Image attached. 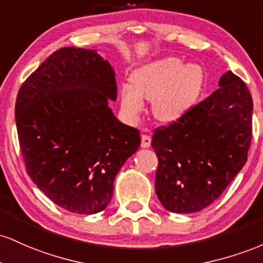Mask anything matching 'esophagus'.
Here are the masks:
<instances>
[{
  "label": "esophagus",
  "instance_id": "obj_1",
  "mask_svg": "<svg viewBox=\"0 0 263 263\" xmlns=\"http://www.w3.org/2000/svg\"><path fill=\"white\" fill-rule=\"evenodd\" d=\"M152 144V138L149 135H141V147H149Z\"/></svg>",
  "mask_w": 263,
  "mask_h": 263
}]
</instances>
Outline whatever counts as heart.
<instances>
[{
	"label": "heart",
	"mask_w": 263,
	"mask_h": 263,
	"mask_svg": "<svg viewBox=\"0 0 263 263\" xmlns=\"http://www.w3.org/2000/svg\"><path fill=\"white\" fill-rule=\"evenodd\" d=\"M130 83L122 84L120 107L130 122L144 111V99L152 100L154 117L163 123L181 119L196 105L205 85V72L197 63L178 57L149 62L134 70Z\"/></svg>",
	"instance_id": "b5f03b06"
}]
</instances>
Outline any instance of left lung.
<instances>
[{"label": "left lung", "mask_w": 263, "mask_h": 263, "mask_svg": "<svg viewBox=\"0 0 263 263\" xmlns=\"http://www.w3.org/2000/svg\"><path fill=\"white\" fill-rule=\"evenodd\" d=\"M219 87L181 119L154 130L155 191L167 211L191 214L211 205L246 164L252 98L231 70Z\"/></svg>", "instance_id": "left-lung-1"}]
</instances>
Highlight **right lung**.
I'll use <instances>...</instances> for the list:
<instances>
[{
  "mask_svg": "<svg viewBox=\"0 0 263 263\" xmlns=\"http://www.w3.org/2000/svg\"><path fill=\"white\" fill-rule=\"evenodd\" d=\"M116 72L94 49L64 47L21 85L17 133L26 169L64 210L93 215L110 202L117 174L140 133L117 119Z\"/></svg>",
  "mask_w": 263,
  "mask_h": 263,
  "instance_id": "1",
  "label": "right lung"
}]
</instances>
